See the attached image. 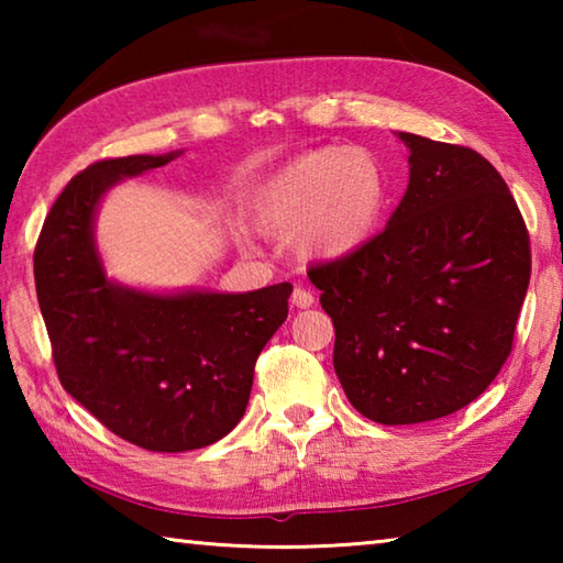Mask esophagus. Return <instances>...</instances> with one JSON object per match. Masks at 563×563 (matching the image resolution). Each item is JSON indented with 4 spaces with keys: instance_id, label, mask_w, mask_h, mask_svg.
Instances as JSON below:
<instances>
[{
    "instance_id": "1",
    "label": "esophagus",
    "mask_w": 563,
    "mask_h": 563,
    "mask_svg": "<svg viewBox=\"0 0 563 563\" xmlns=\"http://www.w3.org/2000/svg\"><path fill=\"white\" fill-rule=\"evenodd\" d=\"M292 305L295 308H310L312 302H316V295H312L308 288H302V285H295V290H292Z\"/></svg>"
}]
</instances>
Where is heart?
<instances>
[{
	"instance_id": "heart-1",
	"label": "heart",
	"mask_w": 563,
	"mask_h": 563,
	"mask_svg": "<svg viewBox=\"0 0 563 563\" xmlns=\"http://www.w3.org/2000/svg\"><path fill=\"white\" fill-rule=\"evenodd\" d=\"M387 176L365 146H320L288 161L265 180L253 218L265 233H291L308 261H340L377 233Z\"/></svg>"
}]
</instances>
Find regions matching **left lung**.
<instances>
[{
	"label": "left lung",
	"mask_w": 563,
	"mask_h": 563,
	"mask_svg": "<svg viewBox=\"0 0 563 563\" xmlns=\"http://www.w3.org/2000/svg\"><path fill=\"white\" fill-rule=\"evenodd\" d=\"M409 186L383 233L308 278L335 325L350 405L417 424L474 402L507 362L527 298V223L487 158L399 133Z\"/></svg>",
	"instance_id": "obj_1"
}]
</instances>
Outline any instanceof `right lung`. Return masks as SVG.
Segmentation results:
<instances>
[{"label": "right lung", "instance_id": "1", "mask_svg": "<svg viewBox=\"0 0 563 563\" xmlns=\"http://www.w3.org/2000/svg\"><path fill=\"white\" fill-rule=\"evenodd\" d=\"M176 154L103 158L56 198L34 251L36 298L62 385L121 440L201 450L245 415L261 350L288 318L290 283L253 292H144L103 273L93 216L121 178Z\"/></svg>", "mask_w": 563, "mask_h": 563}]
</instances>
